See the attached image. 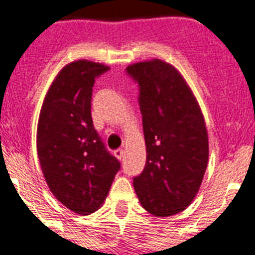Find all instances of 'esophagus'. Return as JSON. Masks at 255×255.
<instances>
[{
    "label": "esophagus",
    "instance_id": "34e87169",
    "mask_svg": "<svg viewBox=\"0 0 255 255\" xmlns=\"http://www.w3.org/2000/svg\"><path fill=\"white\" fill-rule=\"evenodd\" d=\"M114 154H115V157H117L118 160H123V158H124L123 149H117V150L114 152Z\"/></svg>",
    "mask_w": 255,
    "mask_h": 255
}]
</instances>
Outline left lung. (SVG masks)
<instances>
[{
	"label": "left lung",
	"instance_id": "obj_1",
	"mask_svg": "<svg viewBox=\"0 0 255 255\" xmlns=\"http://www.w3.org/2000/svg\"><path fill=\"white\" fill-rule=\"evenodd\" d=\"M126 73L138 85L146 162L133 177L141 206L171 216L191 204L208 162V136L195 97L177 69L161 60L137 63Z\"/></svg>",
	"mask_w": 255,
	"mask_h": 255
}]
</instances>
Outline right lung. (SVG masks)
<instances>
[{
  "mask_svg": "<svg viewBox=\"0 0 255 255\" xmlns=\"http://www.w3.org/2000/svg\"><path fill=\"white\" fill-rule=\"evenodd\" d=\"M110 70L78 60L61 69L41 106L36 148L45 182L56 199L76 214H92L110 191L121 162L93 126L95 78Z\"/></svg>",
  "mask_w": 255,
  "mask_h": 255,
  "instance_id": "obj_1",
  "label": "right lung"
}]
</instances>
